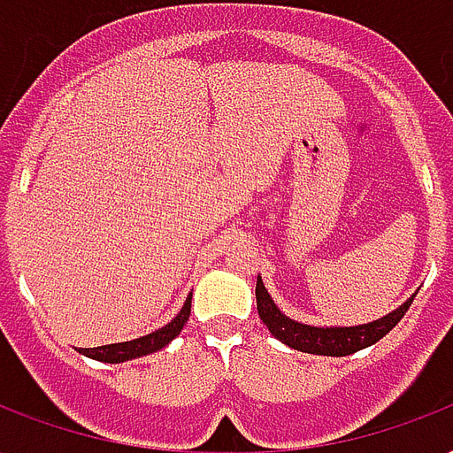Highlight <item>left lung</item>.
<instances>
[{"label": "left lung", "instance_id": "1", "mask_svg": "<svg viewBox=\"0 0 453 453\" xmlns=\"http://www.w3.org/2000/svg\"><path fill=\"white\" fill-rule=\"evenodd\" d=\"M255 297H257V311L262 324L269 328V333L279 338L283 345L293 347L297 352L307 354H324V357H347L373 345L378 340L399 324V319L404 317L409 304L413 303L411 296L402 307L390 311L388 317L376 319L371 324L361 326H331V328H319V326H307L300 321H293L283 314L274 304L272 296L266 293L262 279H257L255 286Z\"/></svg>", "mask_w": 453, "mask_h": 453}]
</instances>
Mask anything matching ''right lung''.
I'll use <instances>...</instances> for the list:
<instances>
[{
  "mask_svg": "<svg viewBox=\"0 0 453 453\" xmlns=\"http://www.w3.org/2000/svg\"><path fill=\"white\" fill-rule=\"evenodd\" d=\"M188 314H191V296L187 297V303L179 310L177 317L172 319L167 326H163V328H157V331L149 333V335H142V338L136 340H127V342H113V345L104 347H82L80 354L89 357V359L106 361V364H120V361L136 359V357H146V354L163 349L167 342L177 338L179 331L188 321Z\"/></svg>",
  "mask_w": 453,
  "mask_h": 453,
  "instance_id": "add662e5",
  "label": "right lung"
}]
</instances>
